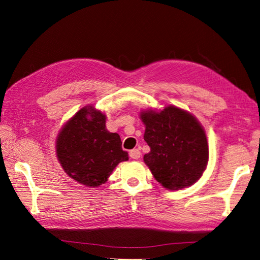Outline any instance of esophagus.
Returning <instances> with one entry per match:
<instances>
[{
  "label": "esophagus",
  "mask_w": 260,
  "mask_h": 260,
  "mask_svg": "<svg viewBox=\"0 0 260 260\" xmlns=\"http://www.w3.org/2000/svg\"><path fill=\"white\" fill-rule=\"evenodd\" d=\"M129 155L132 159H139L141 157V152H140V149L135 148V149H131V151L129 152Z\"/></svg>",
  "instance_id": "1"
}]
</instances>
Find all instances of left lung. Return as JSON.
I'll return each instance as SVG.
<instances>
[{
    "instance_id": "8db88e82",
    "label": "left lung",
    "mask_w": 260,
    "mask_h": 260,
    "mask_svg": "<svg viewBox=\"0 0 260 260\" xmlns=\"http://www.w3.org/2000/svg\"><path fill=\"white\" fill-rule=\"evenodd\" d=\"M144 140L151 148L143 159L152 175L168 190L193 185L205 171L209 151L205 130L184 109L167 106L140 114Z\"/></svg>"
}]
</instances>
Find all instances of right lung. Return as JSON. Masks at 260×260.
Instances as JSON below:
<instances>
[{"label": "right lung", "instance_id": "1", "mask_svg": "<svg viewBox=\"0 0 260 260\" xmlns=\"http://www.w3.org/2000/svg\"><path fill=\"white\" fill-rule=\"evenodd\" d=\"M106 116L84 106L64 124L56 139V156L66 174L85 186L104 184L118 164L129 159L118 133L106 129Z\"/></svg>", "mask_w": 260, "mask_h": 260}]
</instances>
